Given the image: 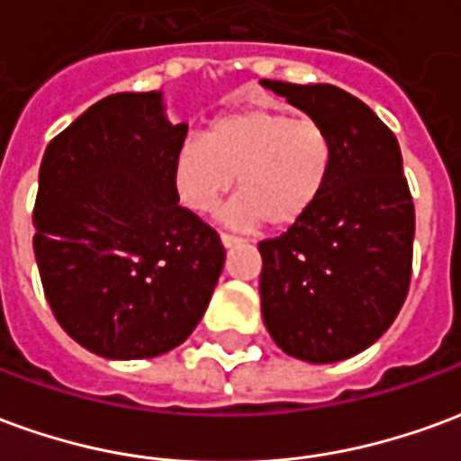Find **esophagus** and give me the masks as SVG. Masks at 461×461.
Returning <instances> with one entry per match:
<instances>
[{"label": "esophagus", "instance_id": "esophagus-1", "mask_svg": "<svg viewBox=\"0 0 461 461\" xmlns=\"http://www.w3.org/2000/svg\"><path fill=\"white\" fill-rule=\"evenodd\" d=\"M220 240H221V247H224V249H231V247H240L241 241H244V240H240V237H234V234H221Z\"/></svg>", "mask_w": 461, "mask_h": 461}]
</instances>
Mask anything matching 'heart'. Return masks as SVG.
Masks as SVG:
<instances>
[{"instance_id":"obj_1","label":"heart","mask_w":461,"mask_h":461,"mask_svg":"<svg viewBox=\"0 0 461 461\" xmlns=\"http://www.w3.org/2000/svg\"><path fill=\"white\" fill-rule=\"evenodd\" d=\"M330 158L333 142L319 121L254 104L220 115L207 135H187L172 160V185L190 210L212 212L237 180L240 197L221 220L241 230L264 220L289 227L323 194Z\"/></svg>"}]
</instances>
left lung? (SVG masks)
<instances>
[{
	"instance_id": "1",
	"label": "left lung",
	"mask_w": 461,
	"mask_h": 461,
	"mask_svg": "<svg viewBox=\"0 0 461 461\" xmlns=\"http://www.w3.org/2000/svg\"><path fill=\"white\" fill-rule=\"evenodd\" d=\"M330 135L329 182L289 231L259 241L261 316L274 343L306 363L373 346L405 303L415 207L395 135L330 84L261 81Z\"/></svg>"
}]
</instances>
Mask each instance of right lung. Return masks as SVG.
<instances>
[{"instance_id":"add662e5","label":"right lung","mask_w":461,"mask_h":461,"mask_svg":"<svg viewBox=\"0 0 461 461\" xmlns=\"http://www.w3.org/2000/svg\"><path fill=\"white\" fill-rule=\"evenodd\" d=\"M187 122L162 91L113 94L49 142L34 254L49 306L95 356L140 360L190 339L224 267L217 231L180 207L172 160Z\"/></svg>"}]
</instances>
